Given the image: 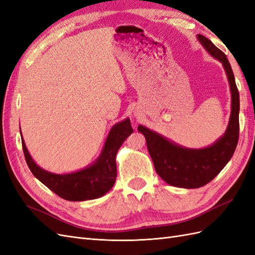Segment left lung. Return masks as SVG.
<instances>
[{
    "label": "left lung",
    "mask_w": 255,
    "mask_h": 255,
    "mask_svg": "<svg viewBox=\"0 0 255 255\" xmlns=\"http://www.w3.org/2000/svg\"><path fill=\"white\" fill-rule=\"evenodd\" d=\"M197 39L208 54L219 60L228 76L231 97V116L227 130L213 144L202 149L185 148L154 130L138 126L145 137L146 146L157 174L167 184L182 188H199L210 183L233 156L239 135V94L232 68L226 54L203 35Z\"/></svg>",
    "instance_id": "8db88e82"
}]
</instances>
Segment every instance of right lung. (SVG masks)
Returning a JSON list of instances; mask_svg holds the SVG:
<instances>
[{
    "instance_id": "right-lung-1",
    "label": "right lung",
    "mask_w": 255,
    "mask_h": 255,
    "mask_svg": "<svg viewBox=\"0 0 255 255\" xmlns=\"http://www.w3.org/2000/svg\"><path fill=\"white\" fill-rule=\"evenodd\" d=\"M133 133L129 119L116 123L106 137L99 157L90 166L64 174L49 172L38 166L27 151L22 133V148L29 170L49 189L68 201H86L104 196L117 177L116 155L121 144Z\"/></svg>"
}]
</instances>
